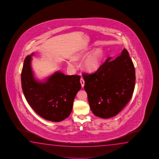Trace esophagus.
Here are the masks:
<instances>
[{"label":"esophagus","instance_id":"1","mask_svg":"<svg viewBox=\"0 0 159 159\" xmlns=\"http://www.w3.org/2000/svg\"><path fill=\"white\" fill-rule=\"evenodd\" d=\"M80 83H81L82 87L84 88V80L83 78H81V80H80Z\"/></svg>","mask_w":159,"mask_h":159}]
</instances>
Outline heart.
<instances>
[{"mask_svg": "<svg viewBox=\"0 0 159 159\" xmlns=\"http://www.w3.org/2000/svg\"><path fill=\"white\" fill-rule=\"evenodd\" d=\"M87 51L80 52L74 54L72 56L73 59L80 60L83 59L88 54ZM103 51L102 49L98 48L92 52L87 57L82 63V68L84 70L88 72H94L100 68L102 62ZM68 65L73 67L75 66L74 63L70 61L68 62Z\"/></svg>", "mask_w": 159, "mask_h": 159, "instance_id": "1", "label": "heart"}]
</instances>
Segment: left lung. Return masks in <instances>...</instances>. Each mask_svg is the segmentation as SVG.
Returning <instances> with one entry per match:
<instances>
[{
	"mask_svg": "<svg viewBox=\"0 0 159 159\" xmlns=\"http://www.w3.org/2000/svg\"><path fill=\"white\" fill-rule=\"evenodd\" d=\"M109 57L93 74L82 75L89 107L94 115L102 119L115 116L129 102L135 89V70L129 52Z\"/></svg>",
	"mask_w": 159,
	"mask_h": 159,
	"instance_id": "8db88e82",
	"label": "left lung"
}]
</instances>
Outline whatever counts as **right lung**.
<instances>
[{
  "mask_svg": "<svg viewBox=\"0 0 159 159\" xmlns=\"http://www.w3.org/2000/svg\"><path fill=\"white\" fill-rule=\"evenodd\" d=\"M32 53L26 57L21 74L22 89L31 107L43 119L60 122L70 115L73 101L81 89V77L59 70L43 80L36 78L32 67Z\"/></svg>",
  "mask_w": 159,
  "mask_h": 159,
  "instance_id": "1",
  "label": "right lung"
}]
</instances>
